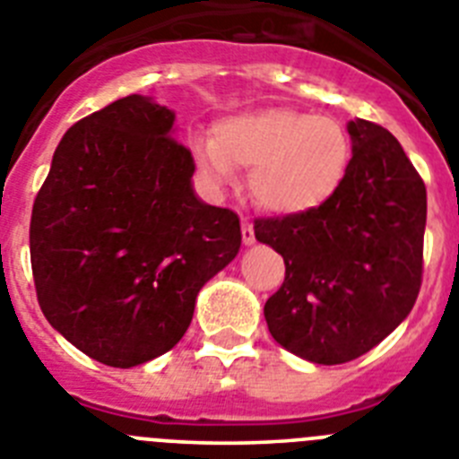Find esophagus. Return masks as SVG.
<instances>
[{
	"label": "esophagus",
	"mask_w": 459,
	"mask_h": 459,
	"mask_svg": "<svg viewBox=\"0 0 459 459\" xmlns=\"http://www.w3.org/2000/svg\"><path fill=\"white\" fill-rule=\"evenodd\" d=\"M241 238H243V243H246V246H253V243H255V227H253V222L248 221V218H243V221H241Z\"/></svg>",
	"instance_id": "obj_1"
}]
</instances>
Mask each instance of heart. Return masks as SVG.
Returning <instances> with one entry per match:
<instances>
[{
	"mask_svg": "<svg viewBox=\"0 0 459 459\" xmlns=\"http://www.w3.org/2000/svg\"><path fill=\"white\" fill-rule=\"evenodd\" d=\"M195 163L216 188L232 184L237 165L250 168L253 200L275 216L322 209L342 188L351 140L342 126L296 108H262L225 117L213 135L195 137Z\"/></svg>",
	"mask_w": 459,
	"mask_h": 459,
	"instance_id": "1",
	"label": "heart"
}]
</instances>
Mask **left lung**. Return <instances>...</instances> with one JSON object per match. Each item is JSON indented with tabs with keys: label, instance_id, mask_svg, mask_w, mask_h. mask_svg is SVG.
<instances>
[{
	"label": "left lung",
	"instance_id": "8db88e82",
	"mask_svg": "<svg viewBox=\"0 0 459 459\" xmlns=\"http://www.w3.org/2000/svg\"><path fill=\"white\" fill-rule=\"evenodd\" d=\"M351 165L322 209L255 221V238L285 259V282L264 306L287 351L347 363L411 312L423 275L425 184L400 142L366 119L347 124Z\"/></svg>",
	"mask_w": 459,
	"mask_h": 459
}]
</instances>
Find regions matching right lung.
Returning <instances> with one entry per match:
<instances>
[{
  "label": "right lung",
  "instance_id": "add662e5",
  "mask_svg": "<svg viewBox=\"0 0 459 459\" xmlns=\"http://www.w3.org/2000/svg\"><path fill=\"white\" fill-rule=\"evenodd\" d=\"M174 112L131 93L62 137L36 195L30 253L39 306L71 344L112 368L184 338L202 287L241 248L230 209L202 202Z\"/></svg>",
  "mask_w": 459,
  "mask_h": 459
}]
</instances>
